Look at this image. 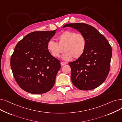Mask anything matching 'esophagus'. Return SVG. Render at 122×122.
Wrapping results in <instances>:
<instances>
[{
    "mask_svg": "<svg viewBox=\"0 0 122 122\" xmlns=\"http://www.w3.org/2000/svg\"><path fill=\"white\" fill-rule=\"evenodd\" d=\"M66 64V63H65V62H61V66H64V65H65Z\"/></svg>",
    "mask_w": 122,
    "mask_h": 122,
    "instance_id": "34e87169",
    "label": "esophagus"
}]
</instances>
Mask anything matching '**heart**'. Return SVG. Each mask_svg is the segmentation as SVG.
I'll return each mask as SVG.
<instances>
[{
  "label": "heart",
  "instance_id": "heart-1",
  "mask_svg": "<svg viewBox=\"0 0 122 122\" xmlns=\"http://www.w3.org/2000/svg\"><path fill=\"white\" fill-rule=\"evenodd\" d=\"M57 42L49 41L47 47L51 55L55 58L59 57L63 50L65 52L62 58L69 60L80 58L84 53L86 48V40L85 36L81 33H76L72 30L63 31L57 37Z\"/></svg>",
  "mask_w": 122,
  "mask_h": 122
}]
</instances>
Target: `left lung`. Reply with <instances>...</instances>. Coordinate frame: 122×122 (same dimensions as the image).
Wrapping results in <instances>:
<instances>
[{"label": "left lung", "instance_id": "left-lung-1", "mask_svg": "<svg viewBox=\"0 0 122 122\" xmlns=\"http://www.w3.org/2000/svg\"><path fill=\"white\" fill-rule=\"evenodd\" d=\"M71 27L84 35L86 48L83 55L69 63L73 85L81 90L88 91L101 85L109 72L112 48L106 38L91 25L71 23L63 28Z\"/></svg>", "mask_w": 122, "mask_h": 122}]
</instances>
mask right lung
Returning <instances> with one entry per match:
<instances>
[{
    "mask_svg": "<svg viewBox=\"0 0 122 122\" xmlns=\"http://www.w3.org/2000/svg\"><path fill=\"white\" fill-rule=\"evenodd\" d=\"M56 30L32 32L15 46L10 65L17 83L24 91L41 94L53 87L61 65L51 55L47 44Z\"/></svg>",
    "mask_w": 122,
    "mask_h": 122,
    "instance_id": "1",
    "label": "right lung"
}]
</instances>
